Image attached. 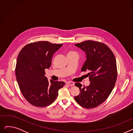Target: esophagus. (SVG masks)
I'll return each instance as SVG.
<instances>
[{
  "label": "esophagus",
  "mask_w": 133,
  "mask_h": 133,
  "mask_svg": "<svg viewBox=\"0 0 133 133\" xmlns=\"http://www.w3.org/2000/svg\"><path fill=\"white\" fill-rule=\"evenodd\" d=\"M66 84L70 86H73L74 85V83L73 82H71V81H68L66 82Z\"/></svg>",
  "instance_id": "1"
}]
</instances>
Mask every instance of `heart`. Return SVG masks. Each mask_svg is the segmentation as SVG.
<instances>
[{
    "mask_svg": "<svg viewBox=\"0 0 133 133\" xmlns=\"http://www.w3.org/2000/svg\"><path fill=\"white\" fill-rule=\"evenodd\" d=\"M74 54H77V53H76V52H75V51H69V52L68 53L67 55Z\"/></svg>",
    "mask_w": 133,
    "mask_h": 133,
    "instance_id": "heart-1",
    "label": "heart"
}]
</instances>
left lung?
Listing matches in <instances>:
<instances>
[{
  "mask_svg": "<svg viewBox=\"0 0 133 133\" xmlns=\"http://www.w3.org/2000/svg\"><path fill=\"white\" fill-rule=\"evenodd\" d=\"M75 46L86 55L81 71L89 72L87 75L90 82L87 87L75 83L80 93L74 99L83 108H95L106 100L115 86L117 79L115 56L106 45L100 42L87 40Z\"/></svg>",
  "mask_w": 133,
  "mask_h": 133,
  "instance_id": "1",
  "label": "left lung"
}]
</instances>
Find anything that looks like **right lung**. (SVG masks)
<instances>
[{
    "instance_id": "1",
    "label": "right lung",
    "mask_w": 133,
    "mask_h": 133,
    "mask_svg": "<svg viewBox=\"0 0 133 133\" xmlns=\"http://www.w3.org/2000/svg\"><path fill=\"white\" fill-rule=\"evenodd\" d=\"M62 44L38 41L27 44L20 51L17 60L16 75L21 92L32 105L44 107L56 99L64 82L48 81L45 69L51 66L53 54Z\"/></svg>"
}]
</instances>
